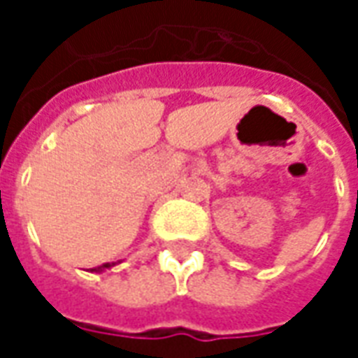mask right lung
Here are the masks:
<instances>
[{"label":"right lung","mask_w":358,"mask_h":358,"mask_svg":"<svg viewBox=\"0 0 358 358\" xmlns=\"http://www.w3.org/2000/svg\"><path fill=\"white\" fill-rule=\"evenodd\" d=\"M110 266H115V263H107V264H103V266H97V268H92V272H103V270L110 268Z\"/></svg>","instance_id":"1"}]
</instances>
